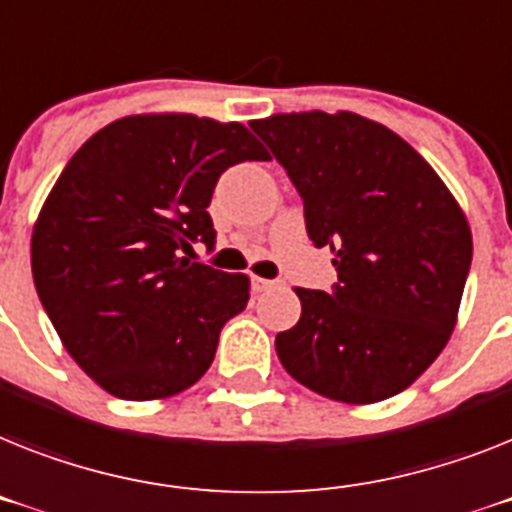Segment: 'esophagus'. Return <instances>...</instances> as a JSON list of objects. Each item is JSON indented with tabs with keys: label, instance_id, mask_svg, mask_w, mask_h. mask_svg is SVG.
<instances>
[{
	"label": "esophagus",
	"instance_id": "obj_1",
	"mask_svg": "<svg viewBox=\"0 0 512 512\" xmlns=\"http://www.w3.org/2000/svg\"><path fill=\"white\" fill-rule=\"evenodd\" d=\"M278 281H268V278H260V276H252V289L255 291H268V289H276Z\"/></svg>",
	"mask_w": 512,
	"mask_h": 512
}]
</instances>
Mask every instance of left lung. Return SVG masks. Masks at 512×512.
Returning a JSON list of instances; mask_svg holds the SVG:
<instances>
[{
  "instance_id": "left-lung-1",
  "label": "left lung",
  "mask_w": 512,
  "mask_h": 512,
  "mask_svg": "<svg viewBox=\"0 0 512 512\" xmlns=\"http://www.w3.org/2000/svg\"><path fill=\"white\" fill-rule=\"evenodd\" d=\"M304 200L307 234L330 247L333 291L296 289L302 317L276 336L283 369L341 403L401 393L458 320L471 229L453 192L403 137L351 111L249 124Z\"/></svg>"
}]
</instances>
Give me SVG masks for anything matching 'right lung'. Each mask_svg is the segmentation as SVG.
<instances>
[{"label": "right lung", "mask_w": 512, "mask_h": 512, "mask_svg": "<svg viewBox=\"0 0 512 512\" xmlns=\"http://www.w3.org/2000/svg\"><path fill=\"white\" fill-rule=\"evenodd\" d=\"M268 150L239 122L132 114L88 137L30 236L38 299L90 380L124 401L182 393L208 372L249 278L192 263L213 247L218 176Z\"/></svg>", "instance_id": "right-lung-1"}]
</instances>
